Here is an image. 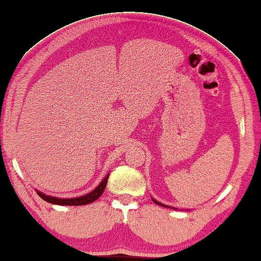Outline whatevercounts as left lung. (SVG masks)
Instances as JSON below:
<instances>
[{"instance_id":"left-lung-1","label":"left lung","mask_w":261,"mask_h":261,"mask_svg":"<svg viewBox=\"0 0 261 261\" xmlns=\"http://www.w3.org/2000/svg\"><path fill=\"white\" fill-rule=\"evenodd\" d=\"M153 201H154V203H156V204H159V205H162V206H167V205H164V204H162V203H160V202H158V201H155L154 198H153Z\"/></svg>"}]
</instances>
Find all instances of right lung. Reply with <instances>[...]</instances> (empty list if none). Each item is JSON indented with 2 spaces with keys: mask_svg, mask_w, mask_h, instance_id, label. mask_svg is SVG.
<instances>
[{
  "mask_svg": "<svg viewBox=\"0 0 261 261\" xmlns=\"http://www.w3.org/2000/svg\"><path fill=\"white\" fill-rule=\"evenodd\" d=\"M107 180L108 176L105 177V179L102 180L100 185L92 191L91 193L87 194V195L81 196V197H76V198H58V197H52L49 195H45V194H42L41 192H37L40 197L43 198L44 201L52 203V204H58V205H85L89 204V203H92L101 196V194L103 193L107 185Z\"/></svg>",
  "mask_w": 261,
  "mask_h": 261,
  "instance_id": "add662e5",
  "label": "right lung"
}]
</instances>
